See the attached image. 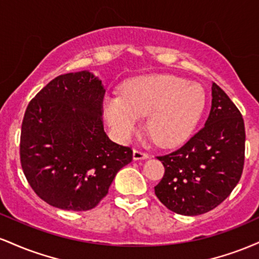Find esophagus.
Wrapping results in <instances>:
<instances>
[{"mask_svg": "<svg viewBox=\"0 0 259 259\" xmlns=\"http://www.w3.org/2000/svg\"><path fill=\"white\" fill-rule=\"evenodd\" d=\"M148 157H150V156H148L147 153L142 152V151H140V150H134V151H133V158H134V160L147 159Z\"/></svg>", "mask_w": 259, "mask_h": 259, "instance_id": "34e87169", "label": "esophagus"}]
</instances>
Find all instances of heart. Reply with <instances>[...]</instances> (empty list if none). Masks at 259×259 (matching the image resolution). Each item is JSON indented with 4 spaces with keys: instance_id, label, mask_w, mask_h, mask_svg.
<instances>
[{
    "instance_id": "heart-1",
    "label": "heart",
    "mask_w": 259,
    "mask_h": 259,
    "mask_svg": "<svg viewBox=\"0 0 259 259\" xmlns=\"http://www.w3.org/2000/svg\"><path fill=\"white\" fill-rule=\"evenodd\" d=\"M204 105L206 95L200 85L173 75H151L130 81L121 97H106L103 114L120 140L135 133L139 118L147 117L146 130L154 144L171 147L190 138Z\"/></svg>"
}]
</instances>
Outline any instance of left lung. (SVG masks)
<instances>
[{"instance_id": "8db88e82", "label": "left lung", "mask_w": 259, "mask_h": 259, "mask_svg": "<svg viewBox=\"0 0 259 259\" xmlns=\"http://www.w3.org/2000/svg\"><path fill=\"white\" fill-rule=\"evenodd\" d=\"M245 124L215 82L203 129L174 152L157 157L165 173L154 194L168 209L198 215L221 204L237 185L245 160Z\"/></svg>"}]
</instances>
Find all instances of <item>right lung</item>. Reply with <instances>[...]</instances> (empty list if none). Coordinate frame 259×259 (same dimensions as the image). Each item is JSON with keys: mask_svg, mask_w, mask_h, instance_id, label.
Segmentation results:
<instances>
[{"mask_svg": "<svg viewBox=\"0 0 259 259\" xmlns=\"http://www.w3.org/2000/svg\"><path fill=\"white\" fill-rule=\"evenodd\" d=\"M102 80L89 70L50 81L26 108L20 162L38 197L65 210H89L108 194L133 151L113 142L102 123Z\"/></svg>", "mask_w": 259, "mask_h": 259, "instance_id": "right-lung-1", "label": "right lung"}]
</instances>
